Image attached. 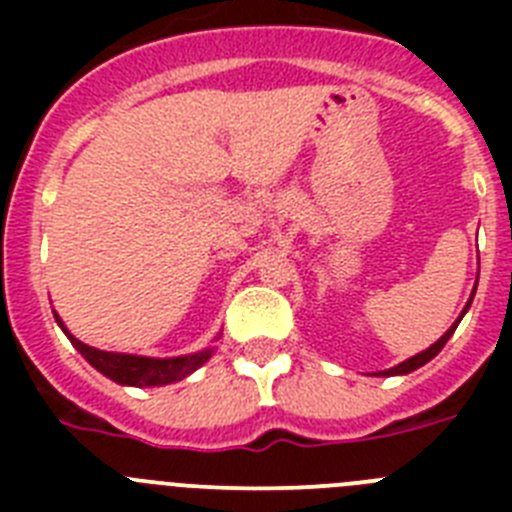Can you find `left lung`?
<instances>
[{
  "mask_svg": "<svg viewBox=\"0 0 512 512\" xmlns=\"http://www.w3.org/2000/svg\"><path fill=\"white\" fill-rule=\"evenodd\" d=\"M472 297H474V295H472ZM469 305H472V300H469V302H467V307H464V310H461L459 320H456V323L451 325V328L446 330V333H443V336L438 338V341L433 343L431 348H425V351H420V354H415L413 359L402 361V364L392 366V369H384V372H379V377H395V374H410V372H415V369H420V366H423V364H428V361H431L433 356H436L438 351H441V348L446 346V341H449V338H451V333H454V330H456V325L461 323V318H464V312L469 310Z\"/></svg>",
  "mask_w": 512,
  "mask_h": 512,
  "instance_id": "1",
  "label": "left lung"
}]
</instances>
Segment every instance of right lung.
Returning <instances> with one entry per match:
<instances>
[{"label":"right lung","mask_w":512,"mask_h":512,"mask_svg":"<svg viewBox=\"0 0 512 512\" xmlns=\"http://www.w3.org/2000/svg\"><path fill=\"white\" fill-rule=\"evenodd\" d=\"M56 323L61 325L63 333L69 336V341L74 343L76 351H79V354L84 356V359H87L97 372H102L104 377L112 379V382L130 384V387H161V384L179 382V379L197 372V369H200V366L212 356V348H205V351H197V354H189V356H174V359L112 354V351H99V348L87 346V343H81L79 338L71 336L58 315H56Z\"/></svg>","instance_id":"1"}]
</instances>
